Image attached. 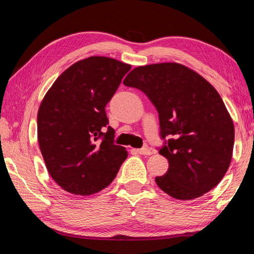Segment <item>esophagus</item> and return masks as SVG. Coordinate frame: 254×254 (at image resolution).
<instances>
[{"instance_id":"34e87169","label":"esophagus","mask_w":254,"mask_h":254,"mask_svg":"<svg viewBox=\"0 0 254 254\" xmlns=\"http://www.w3.org/2000/svg\"><path fill=\"white\" fill-rule=\"evenodd\" d=\"M132 152H135L137 154H140V155H152V150L148 149V148H139V149H132Z\"/></svg>"}]
</instances>
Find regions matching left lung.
I'll use <instances>...</instances> for the list:
<instances>
[{"label":"left lung","mask_w":254,"mask_h":254,"mask_svg":"<svg viewBox=\"0 0 254 254\" xmlns=\"http://www.w3.org/2000/svg\"><path fill=\"white\" fill-rule=\"evenodd\" d=\"M143 91L159 116V154L167 158L158 188L177 199H193L214 189L229 170L234 125L219 92L183 64L164 62L132 69L124 80Z\"/></svg>","instance_id":"obj_1"}]
</instances>
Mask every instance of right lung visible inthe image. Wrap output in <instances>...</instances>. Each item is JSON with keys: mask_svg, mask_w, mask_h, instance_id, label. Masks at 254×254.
Listing matches in <instances>:
<instances>
[{"mask_svg": "<svg viewBox=\"0 0 254 254\" xmlns=\"http://www.w3.org/2000/svg\"><path fill=\"white\" fill-rule=\"evenodd\" d=\"M131 65L113 58L89 57L64 71L38 111V141L56 183L75 195L107 188L127 158L114 144L105 107Z\"/></svg>", "mask_w": 254, "mask_h": 254, "instance_id": "obj_1", "label": "right lung"}]
</instances>
